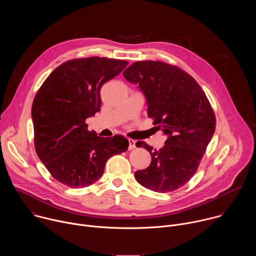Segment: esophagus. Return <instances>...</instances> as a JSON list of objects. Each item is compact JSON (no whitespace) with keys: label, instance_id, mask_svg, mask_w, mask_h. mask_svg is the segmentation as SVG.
I'll use <instances>...</instances> for the list:
<instances>
[{"label":"esophagus","instance_id":"obj_1","mask_svg":"<svg viewBox=\"0 0 256 256\" xmlns=\"http://www.w3.org/2000/svg\"><path fill=\"white\" fill-rule=\"evenodd\" d=\"M136 148V140L128 138V150H134Z\"/></svg>","mask_w":256,"mask_h":256}]
</instances>
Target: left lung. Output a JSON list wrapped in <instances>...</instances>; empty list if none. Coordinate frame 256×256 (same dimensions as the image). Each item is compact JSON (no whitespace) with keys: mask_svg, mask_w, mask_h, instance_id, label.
Wrapping results in <instances>:
<instances>
[{"mask_svg":"<svg viewBox=\"0 0 256 256\" xmlns=\"http://www.w3.org/2000/svg\"><path fill=\"white\" fill-rule=\"evenodd\" d=\"M124 78L138 85L148 101V116L167 134L162 149L142 140L151 154L148 168L138 170V184L156 192L184 186L196 174L216 130L212 107L198 83L180 68L158 60L136 62L124 72Z\"/></svg>","mask_w":256,"mask_h":256,"instance_id":"left-lung-1","label":"left lung"}]
</instances>
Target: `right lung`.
<instances>
[{
  "instance_id": "obj_1",
  "label": "right lung",
  "mask_w": 256,
  "mask_h": 256,
  "mask_svg": "<svg viewBox=\"0 0 256 256\" xmlns=\"http://www.w3.org/2000/svg\"><path fill=\"white\" fill-rule=\"evenodd\" d=\"M128 64L99 56L70 60L36 93L31 109L35 151L60 184L89 186L101 177L109 158L128 150L124 136H98L86 124L100 110L101 87Z\"/></svg>"
}]
</instances>
